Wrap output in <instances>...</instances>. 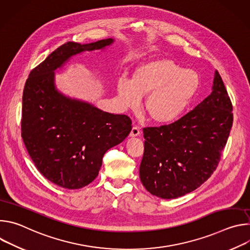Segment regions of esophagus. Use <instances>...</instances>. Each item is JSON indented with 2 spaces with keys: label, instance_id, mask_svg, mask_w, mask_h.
Masks as SVG:
<instances>
[{
  "label": "esophagus",
  "instance_id": "esophagus-1",
  "mask_svg": "<svg viewBox=\"0 0 250 250\" xmlns=\"http://www.w3.org/2000/svg\"><path fill=\"white\" fill-rule=\"evenodd\" d=\"M131 137H136L138 135H140V129L137 127V126H133L131 131H130V134H129Z\"/></svg>",
  "mask_w": 250,
  "mask_h": 250
}]
</instances>
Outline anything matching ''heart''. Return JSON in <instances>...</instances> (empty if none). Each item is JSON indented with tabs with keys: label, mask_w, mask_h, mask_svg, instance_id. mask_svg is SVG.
<instances>
[{
	"label": "heart",
	"mask_w": 250,
	"mask_h": 250,
	"mask_svg": "<svg viewBox=\"0 0 250 250\" xmlns=\"http://www.w3.org/2000/svg\"><path fill=\"white\" fill-rule=\"evenodd\" d=\"M200 77L172 59L159 57L139 64L131 81L121 77L117 92L125 110L139 108L147 95L145 110L150 119L162 125L179 120L189 109L200 90Z\"/></svg>",
	"instance_id": "b5f03b06"
}]
</instances>
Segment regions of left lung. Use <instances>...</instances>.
<instances>
[{"label": "left lung", "mask_w": 250, "mask_h": 250, "mask_svg": "<svg viewBox=\"0 0 250 250\" xmlns=\"http://www.w3.org/2000/svg\"><path fill=\"white\" fill-rule=\"evenodd\" d=\"M231 111L216 70L211 93L193 111L169 125L144 129L142 185L161 199H176L199 188L218 166L232 126Z\"/></svg>", "instance_id": "1"}]
</instances>
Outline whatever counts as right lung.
Instances as JSON below:
<instances>
[{
  "instance_id": "1",
  "label": "right lung",
  "mask_w": 250,
  "mask_h": 250,
  "mask_svg": "<svg viewBox=\"0 0 250 250\" xmlns=\"http://www.w3.org/2000/svg\"><path fill=\"white\" fill-rule=\"evenodd\" d=\"M114 42V39L86 44L67 42L35 67L25 82L21 137L35 167L59 187L80 189L93 182L104 154L131 130L127 116L106 113L89 102L66 96L55 84V71L71 57L104 50Z\"/></svg>"
}]
</instances>
